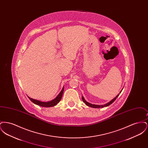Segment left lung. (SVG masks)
Masks as SVG:
<instances>
[{"label":"left lung","instance_id":"8db88e82","mask_svg":"<svg viewBox=\"0 0 148 148\" xmlns=\"http://www.w3.org/2000/svg\"><path fill=\"white\" fill-rule=\"evenodd\" d=\"M122 91V90H121V92H120L119 94L115 98L113 99L112 100H111L109 103H107V104H106L105 105H102V106H98V105H95V104H90V103H88V102H87L85 100L84 98V97H82V100H83V102L85 103V104L87 106H90V107H91V108H104V107H106V106H110L112 103H113V102L116 100V99L118 98V97L119 96V95L120 94V92H121Z\"/></svg>","mask_w":148,"mask_h":148}]
</instances>
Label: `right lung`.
Masks as SVG:
<instances>
[{
  "instance_id": "add662e5",
  "label": "right lung",
  "mask_w": 148,
  "mask_h": 148,
  "mask_svg": "<svg viewBox=\"0 0 148 148\" xmlns=\"http://www.w3.org/2000/svg\"><path fill=\"white\" fill-rule=\"evenodd\" d=\"M64 88L62 89V91L59 93V94L56 97V98L54 99V100L48 101V102H42L37 100H35L33 99L30 98L28 97L29 99L35 104L38 105V106H41L43 107H51V106H56V104L60 101L62 97L63 96V94Z\"/></svg>"
}]
</instances>
